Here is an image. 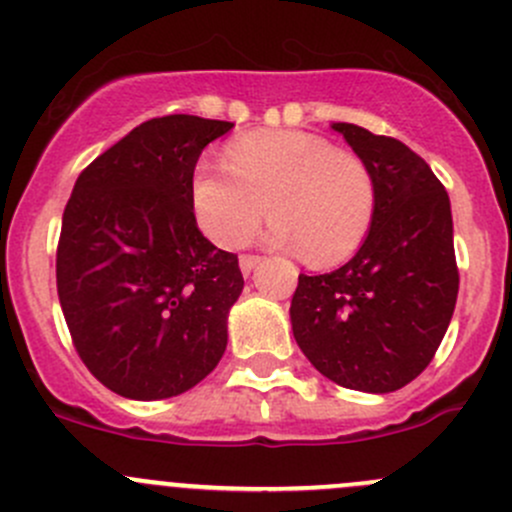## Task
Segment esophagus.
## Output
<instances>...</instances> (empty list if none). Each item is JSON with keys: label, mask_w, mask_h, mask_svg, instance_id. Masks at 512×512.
<instances>
[{"label": "esophagus", "mask_w": 512, "mask_h": 512, "mask_svg": "<svg viewBox=\"0 0 512 512\" xmlns=\"http://www.w3.org/2000/svg\"><path fill=\"white\" fill-rule=\"evenodd\" d=\"M260 262H262L260 255H242V257H240V270H242V275H250V272L255 270L257 265H260Z\"/></svg>", "instance_id": "1"}]
</instances>
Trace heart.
Wrapping results in <instances>:
<instances>
[{"mask_svg": "<svg viewBox=\"0 0 512 512\" xmlns=\"http://www.w3.org/2000/svg\"><path fill=\"white\" fill-rule=\"evenodd\" d=\"M190 208L218 247H242L262 215L275 218L267 242L299 247L312 265L349 257L369 235L376 180L356 153L307 131H255L232 141L225 165L200 160Z\"/></svg>", "mask_w": 512, "mask_h": 512, "instance_id": "b5f03b06", "label": "heart"}]
</instances>
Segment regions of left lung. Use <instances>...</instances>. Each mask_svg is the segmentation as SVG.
Wrapping results in <instances>:
<instances>
[{"label": "left lung", "mask_w": 512, "mask_h": 512, "mask_svg": "<svg viewBox=\"0 0 512 512\" xmlns=\"http://www.w3.org/2000/svg\"><path fill=\"white\" fill-rule=\"evenodd\" d=\"M334 131L369 165L376 215L359 252L327 275H299L292 332L319 374L344 389L389 394L436 354L458 297L451 200L428 163L354 123Z\"/></svg>", "instance_id": "left-lung-1"}]
</instances>
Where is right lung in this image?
Returning <instances> with one entry per match:
<instances>
[{"label":"right lung","instance_id":"1","mask_svg":"<svg viewBox=\"0 0 512 512\" xmlns=\"http://www.w3.org/2000/svg\"><path fill=\"white\" fill-rule=\"evenodd\" d=\"M230 121L151 118L81 170L61 220L56 289L76 352L138 401L193 389L223 359L237 255L193 218L190 178Z\"/></svg>","mask_w":512,"mask_h":512}]
</instances>
